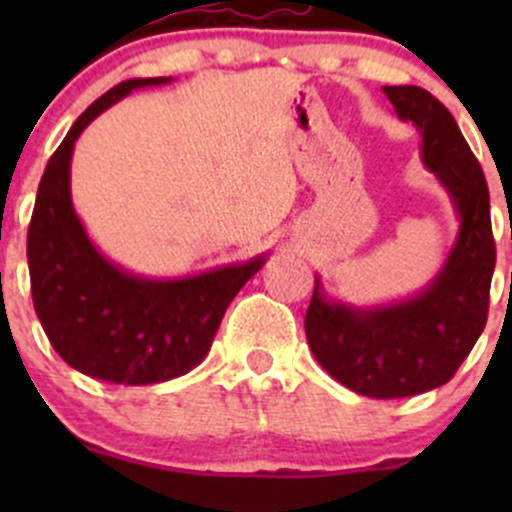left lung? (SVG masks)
Masks as SVG:
<instances>
[{"label": "left lung", "mask_w": 512, "mask_h": 512, "mask_svg": "<svg viewBox=\"0 0 512 512\" xmlns=\"http://www.w3.org/2000/svg\"><path fill=\"white\" fill-rule=\"evenodd\" d=\"M384 94L421 133L423 165L458 215L456 242L428 287L399 302L352 307L329 299L314 277L304 332L339 384L371 399H401L443 386L471 354L488 319L495 242L488 183L448 108L418 86H384Z\"/></svg>", "instance_id": "left-lung-1"}]
</instances>
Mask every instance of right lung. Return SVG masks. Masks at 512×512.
I'll list each match as a JSON object with an SVG mask.
<instances>
[{"mask_svg": "<svg viewBox=\"0 0 512 512\" xmlns=\"http://www.w3.org/2000/svg\"><path fill=\"white\" fill-rule=\"evenodd\" d=\"M170 81H123L76 118L46 163L29 223L32 299L51 347L76 371L111 384H160L195 369L210 352L232 297L267 262L260 255L200 275L153 280L103 257L81 225L71 203L76 138L133 89Z\"/></svg>", "mask_w": 512, "mask_h": 512, "instance_id": "obj_1", "label": "right lung"}]
</instances>
